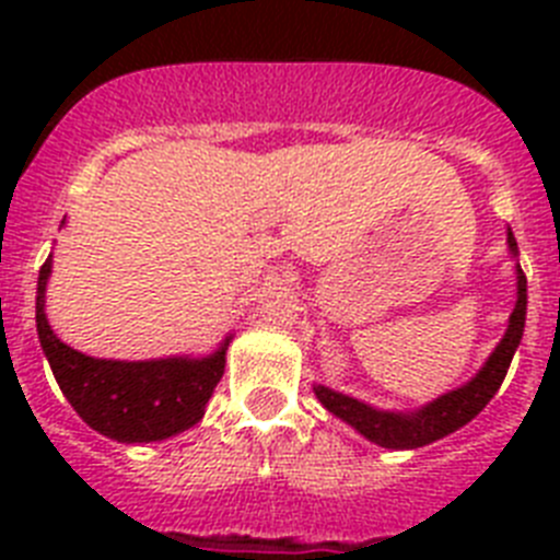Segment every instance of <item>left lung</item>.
<instances>
[{"label":"left lung","mask_w":560,"mask_h":560,"mask_svg":"<svg viewBox=\"0 0 560 560\" xmlns=\"http://www.w3.org/2000/svg\"><path fill=\"white\" fill-rule=\"evenodd\" d=\"M508 249L513 257H518L516 237L511 230H508ZM524 316H527V277H524L522 266L516 264V305H513V314L508 319V330L471 381H465L459 387L448 389L440 398L429 400L418 409H409V412L375 409L364 400L336 393L325 384H314V395L330 415L345 420L348 427H353L361 438H368L375 446L393 448V452L423 448L434 440L463 429L465 423H471L482 412L485 404L499 393L508 368H511L513 353L522 341Z\"/></svg>","instance_id":"8db88e82"}]
</instances>
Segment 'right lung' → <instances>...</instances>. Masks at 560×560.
Segmentation results:
<instances>
[{"instance_id": "add662e5", "label": "right lung", "mask_w": 560, "mask_h": 560, "mask_svg": "<svg viewBox=\"0 0 560 560\" xmlns=\"http://www.w3.org/2000/svg\"><path fill=\"white\" fill-rule=\"evenodd\" d=\"M63 226V221H61ZM52 255L38 271L36 330L63 398L86 427L117 443H156L196 427L219 387L232 334L210 355L117 361L95 359L63 345L47 323L44 294Z\"/></svg>"}]
</instances>
